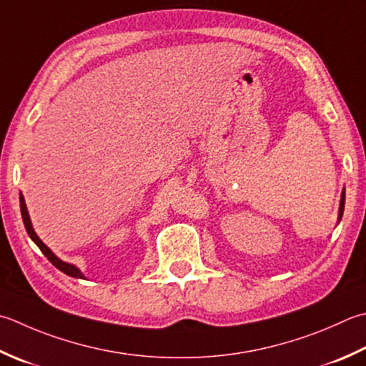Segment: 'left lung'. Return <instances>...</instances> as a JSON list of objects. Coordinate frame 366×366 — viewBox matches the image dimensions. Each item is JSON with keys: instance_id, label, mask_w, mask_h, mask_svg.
Wrapping results in <instances>:
<instances>
[{"instance_id": "8db88e82", "label": "left lung", "mask_w": 366, "mask_h": 366, "mask_svg": "<svg viewBox=\"0 0 366 366\" xmlns=\"http://www.w3.org/2000/svg\"><path fill=\"white\" fill-rule=\"evenodd\" d=\"M345 199H346V192H345V189H342V193H341V202H340L338 220H341V217H342V212H345Z\"/></svg>"}]
</instances>
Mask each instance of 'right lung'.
Masks as SVG:
<instances>
[{
    "instance_id": "add662e5",
    "label": "right lung",
    "mask_w": 366,
    "mask_h": 366,
    "mask_svg": "<svg viewBox=\"0 0 366 366\" xmlns=\"http://www.w3.org/2000/svg\"><path fill=\"white\" fill-rule=\"evenodd\" d=\"M20 212H21V219H24V225H25V228H26L28 236H30V238L34 241V244L41 249V252L47 257V260H49L50 263H52L55 268H59V269L61 271V273H64V274H68V276H71V277L85 279L84 274L81 273V269H79L77 267H74V264H71V263H66V262L60 260L59 257H56V255L52 252V250H50V249L44 244V242H42V241L39 239V236L34 233L33 225H31V220H30V216H28V209H26L25 199H24V195H21V193H20Z\"/></svg>"
}]
</instances>
